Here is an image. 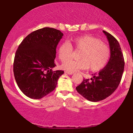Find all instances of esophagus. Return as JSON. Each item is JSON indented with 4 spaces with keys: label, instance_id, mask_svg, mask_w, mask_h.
Returning a JSON list of instances; mask_svg holds the SVG:
<instances>
[{
    "label": "esophagus",
    "instance_id": "34e87169",
    "mask_svg": "<svg viewBox=\"0 0 133 133\" xmlns=\"http://www.w3.org/2000/svg\"><path fill=\"white\" fill-rule=\"evenodd\" d=\"M65 73L68 74H69V75H72V74H73L74 72H69V71H65Z\"/></svg>",
    "mask_w": 133,
    "mask_h": 133
}]
</instances>
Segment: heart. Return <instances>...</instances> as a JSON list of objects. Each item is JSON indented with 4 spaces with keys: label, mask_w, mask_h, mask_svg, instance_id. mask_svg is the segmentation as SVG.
Here are the masks:
<instances>
[{
    "label": "heart",
    "mask_w": 133,
    "mask_h": 133,
    "mask_svg": "<svg viewBox=\"0 0 133 133\" xmlns=\"http://www.w3.org/2000/svg\"><path fill=\"white\" fill-rule=\"evenodd\" d=\"M71 44L76 49H82L79 60H69L72 54V47L69 43L63 42L59 45V58L64 62L62 68L69 72L80 69H90L93 72L103 69L108 63L110 56L109 47L96 37L90 35H84L70 40Z\"/></svg>",
    "instance_id": "b5f03b06"
}]
</instances>
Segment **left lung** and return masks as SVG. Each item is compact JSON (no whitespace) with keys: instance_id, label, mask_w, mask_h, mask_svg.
Listing matches in <instances>:
<instances>
[{"instance_id":"left-lung-1","label":"left lung","mask_w":133,"mask_h":133,"mask_svg":"<svg viewBox=\"0 0 133 133\" xmlns=\"http://www.w3.org/2000/svg\"><path fill=\"white\" fill-rule=\"evenodd\" d=\"M108 39L110 58L107 64L93 75V78L83 79L76 87L77 92L87 100L92 102L102 101L111 95L120 83L123 73L125 61L122 49L117 40L106 31H103Z\"/></svg>"}]
</instances>
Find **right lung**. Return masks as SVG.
<instances>
[{
	"mask_svg": "<svg viewBox=\"0 0 133 133\" xmlns=\"http://www.w3.org/2000/svg\"><path fill=\"white\" fill-rule=\"evenodd\" d=\"M63 36L54 28H44L29 34L18 46L13 73L18 87L26 96L41 99L56 88L63 70L53 71L56 49Z\"/></svg>",
	"mask_w": 133,
	"mask_h": 133,
	"instance_id": "obj_1",
	"label": "right lung"
}]
</instances>
